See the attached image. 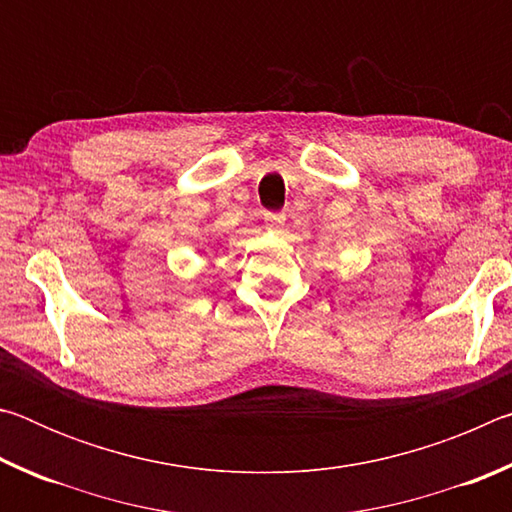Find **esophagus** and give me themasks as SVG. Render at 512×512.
<instances>
[{
    "mask_svg": "<svg viewBox=\"0 0 512 512\" xmlns=\"http://www.w3.org/2000/svg\"><path fill=\"white\" fill-rule=\"evenodd\" d=\"M284 221H287V216L280 214V212H271V214L264 216L266 228L271 230V232H280L284 228Z\"/></svg>",
    "mask_w": 512,
    "mask_h": 512,
    "instance_id": "34e87169",
    "label": "esophagus"
}]
</instances>
